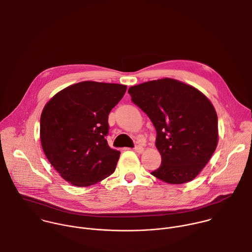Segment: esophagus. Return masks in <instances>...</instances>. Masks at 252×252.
<instances>
[{"mask_svg": "<svg viewBox=\"0 0 252 252\" xmlns=\"http://www.w3.org/2000/svg\"><path fill=\"white\" fill-rule=\"evenodd\" d=\"M134 151H135L136 153H138V154H142V153L144 152V148H143L142 146H136V147L134 148Z\"/></svg>", "mask_w": 252, "mask_h": 252, "instance_id": "34e87169", "label": "esophagus"}]
</instances>
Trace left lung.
<instances>
[{"instance_id":"8db88e82","label":"left lung","mask_w":252,"mask_h":252,"mask_svg":"<svg viewBox=\"0 0 252 252\" xmlns=\"http://www.w3.org/2000/svg\"><path fill=\"white\" fill-rule=\"evenodd\" d=\"M128 93L157 130L161 164L152 174L170 184L193 180L218 145V116L212 102L194 87L169 78L133 86Z\"/></svg>"}]
</instances>
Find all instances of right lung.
<instances>
[{"instance_id":"right-lung-1","label":"right lung","mask_w":252,"mask_h":252,"mask_svg":"<svg viewBox=\"0 0 252 252\" xmlns=\"http://www.w3.org/2000/svg\"><path fill=\"white\" fill-rule=\"evenodd\" d=\"M127 87L85 81L60 91L44 106L40 140L52 166L69 183L87 187L111 175L120 152L106 141L108 115Z\"/></svg>"}]
</instances>
